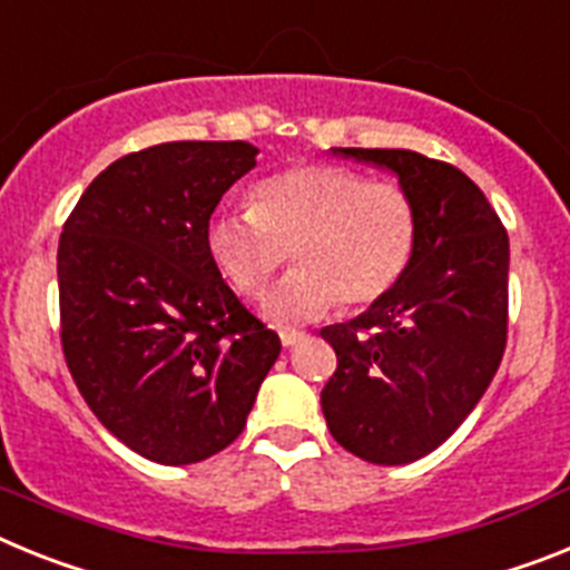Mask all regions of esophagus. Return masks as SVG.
I'll use <instances>...</instances> for the list:
<instances>
[{
	"mask_svg": "<svg viewBox=\"0 0 570 570\" xmlns=\"http://www.w3.org/2000/svg\"><path fill=\"white\" fill-rule=\"evenodd\" d=\"M306 333H301V330H281V344L284 346H295L298 341H304Z\"/></svg>",
	"mask_w": 570,
	"mask_h": 570,
	"instance_id": "1",
	"label": "esophagus"
}]
</instances>
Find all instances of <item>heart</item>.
<instances>
[{
  "instance_id": "1",
  "label": "heart",
  "mask_w": 570,
  "mask_h": 570,
  "mask_svg": "<svg viewBox=\"0 0 570 570\" xmlns=\"http://www.w3.org/2000/svg\"><path fill=\"white\" fill-rule=\"evenodd\" d=\"M203 244L217 275L257 295L292 255L298 269L264 298L278 324L315 321L341 304L364 309L402 284L419 246V209L402 183L350 166L301 163L264 177L249 209H220Z\"/></svg>"
}]
</instances>
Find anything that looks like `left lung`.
Instances as JSON below:
<instances>
[{
    "label": "left lung",
    "instance_id": "8db88e82",
    "mask_svg": "<svg viewBox=\"0 0 570 570\" xmlns=\"http://www.w3.org/2000/svg\"><path fill=\"white\" fill-rule=\"evenodd\" d=\"M399 177L419 209L402 284L321 335L338 370L321 390L335 442L373 464L428 456L476 407L508 341V232L464 171L407 148H333Z\"/></svg>",
    "mask_w": 570,
    "mask_h": 570
}]
</instances>
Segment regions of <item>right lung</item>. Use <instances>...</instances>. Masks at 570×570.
<instances>
[{"label": "right lung", "instance_id": "obj_1", "mask_svg": "<svg viewBox=\"0 0 570 570\" xmlns=\"http://www.w3.org/2000/svg\"><path fill=\"white\" fill-rule=\"evenodd\" d=\"M255 157L244 140L142 148L94 177L62 226L66 364L102 428L151 462L195 464L229 448L281 355L203 244Z\"/></svg>", "mask_w": 570, "mask_h": 570}]
</instances>
